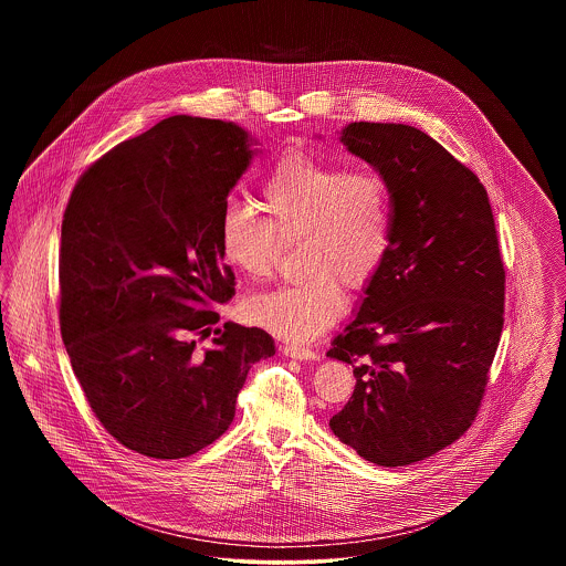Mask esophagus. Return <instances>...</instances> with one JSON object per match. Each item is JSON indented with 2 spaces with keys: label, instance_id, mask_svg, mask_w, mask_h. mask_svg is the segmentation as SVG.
Instances as JSON below:
<instances>
[{
  "label": "esophagus",
  "instance_id": "obj_1",
  "mask_svg": "<svg viewBox=\"0 0 566 566\" xmlns=\"http://www.w3.org/2000/svg\"><path fill=\"white\" fill-rule=\"evenodd\" d=\"M282 354L289 358L296 360H318V352L307 350V348H298V346H282Z\"/></svg>",
  "mask_w": 566,
  "mask_h": 566
}]
</instances>
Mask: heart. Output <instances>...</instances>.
<instances>
[{
    "label": "heart",
    "instance_id": "obj_1",
    "mask_svg": "<svg viewBox=\"0 0 566 566\" xmlns=\"http://www.w3.org/2000/svg\"><path fill=\"white\" fill-rule=\"evenodd\" d=\"M261 203L268 220L227 203L218 218L222 259L261 280L275 270L281 240L301 238L305 280L250 296V323L296 344L326 333L346 310L344 289L360 291L384 268L392 240L388 182L376 171H350L310 155H289L273 165Z\"/></svg>",
    "mask_w": 566,
    "mask_h": 566
}]
</instances>
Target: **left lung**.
Wrapping results in <instances>:
<instances>
[{"label":"left lung","mask_w":566,"mask_h":566,"mask_svg":"<svg viewBox=\"0 0 566 566\" xmlns=\"http://www.w3.org/2000/svg\"><path fill=\"white\" fill-rule=\"evenodd\" d=\"M339 139L388 182L392 240L326 352L356 377L328 427L358 457L405 467L475 420L503 331L505 270L484 185L431 135L350 123Z\"/></svg>","instance_id":"8db88e82"}]
</instances>
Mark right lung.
<instances>
[{
    "instance_id": "add662e5",
    "label": "right lung",
    "mask_w": 566,
    "mask_h": 566,
    "mask_svg": "<svg viewBox=\"0 0 566 566\" xmlns=\"http://www.w3.org/2000/svg\"><path fill=\"white\" fill-rule=\"evenodd\" d=\"M256 139L235 123L169 116L93 163L61 224L59 323L104 429L144 457H190L227 431L254 363L256 326L216 328L235 295L218 218Z\"/></svg>"
}]
</instances>
